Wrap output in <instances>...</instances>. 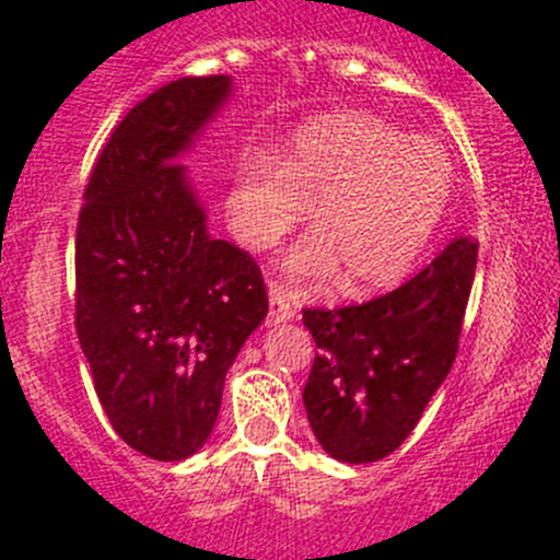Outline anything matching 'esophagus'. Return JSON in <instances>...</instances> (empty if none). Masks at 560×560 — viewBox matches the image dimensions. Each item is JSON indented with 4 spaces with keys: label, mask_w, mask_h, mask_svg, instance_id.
Masks as SVG:
<instances>
[{
    "label": "esophagus",
    "mask_w": 560,
    "mask_h": 560,
    "mask_svg": "<svg viewBox=\"0 0 560 560\" xmlns=\"http://www.w3.org/2000/svg\"><path fill=\"white\" fill-rule=\"evenodd\" d=\"M296 293L282 282H269V323L291 320L296 315Z\"/></svg>",
    "instance_id": "1"
}]
</instances>
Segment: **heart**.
<instances>
[{
	"label": "heart",
	"mask_w": 560,
	"mask_h": 560,
	"mask_svg": "<svg viewBox=\"0 0 560 560\" xmlns=\"http://www.w3.org/2000/svg\"><path fill=\"white\" fill-rule=\"evenodd\" d=\"M447 153L409 140L372 115H328L304 126L285 161L250 151L229 191V221L253 250H267L313 205L315 232L285 264L299 278L345 272L350 293L401 280L429 245L451 199Z\"/></svg>",
	"instance_id": "1"
}]
</instances>
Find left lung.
Masks as SVG:
<instances>
[{
    "instance_id": "left-lung-1",
    "label": "left lung",
    "mask_w": 560,
    "mask_h": 560,
    "mask_svg": "<svg viewBox=\"0 0 560 560\" xmlns=\"http://www.w3.org/2000/svg\"><path fill=\"white\" fill-rule=\"evenodd\" d=\"M477 247L453 240L423 272L372 302L302 310L318 345L302 399L331 458L372 464L412 434L458 353Z\"/></svg>"
}]
</instances>
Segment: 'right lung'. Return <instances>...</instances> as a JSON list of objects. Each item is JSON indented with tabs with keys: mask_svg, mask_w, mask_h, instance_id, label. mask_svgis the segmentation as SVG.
<instances>
[{
	"mask_svg": "<svg viewBox=\"0 0 560 560\" xmlns=\"http://www.w3.org/2000/svg\"><path fill=\"white\" fill-rule=\"evenodd\" d=\"M226 74L161 85L102 148L74 234V328L115 434L155 460L210 436L223 383L269 310L250 253L207 234L175 159L226 102Z\"/></svg>",
	"mask_w": 560,
	"mask_h": 560,
	"instance_id": "add662e5",
	"label": "right lung"
}]
</instances>
